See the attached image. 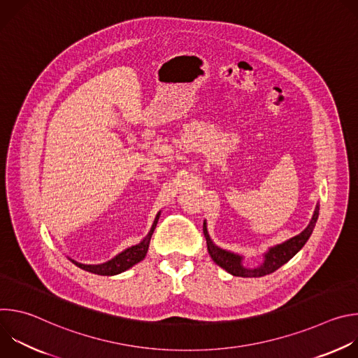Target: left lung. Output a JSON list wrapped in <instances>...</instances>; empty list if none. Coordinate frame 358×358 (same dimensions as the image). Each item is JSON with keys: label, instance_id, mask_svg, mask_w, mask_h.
Masks as SVG:
<instances>
[{"label": "left lung", "instance_id": "left-lung-1", "mask_svg": "<svg viewBox=\"0 0 358 358\" xmlns=\"http://www.w3.org/2000/svg\"><path fill=\"white\" fill-rule=\"evenodd\" d=\"M319 203L316 206L315 214L309 222V225L306 227L304 231H301L299 235L285 241L283 243H279L276 246L269 248V250L265 253V259L262 262V265H259L258 268H245L242 265V257L238 253L225 250L220 246H217L213 239L208 235V229H207V222L203 221V235H206L207 239V246H208V253L210 257L213 258V261L221 266L222 269H225L228 273L234 275V276H241V278H261L269 273H273L275 271H278L282 265H285L286 262H289L294 255L304 246V243L308 242V239L310 238L317 218H319Z\"/></svg>", "mask_w": 358, "mask_h": 358}]
</instances>
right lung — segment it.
<instances>
[{"label":"right lung","mask_w":358,"mask_h":358,"mask_svg":"<svg viewBox=\"0 0 358 358\" xmlns=\"http://www.w3.org/2000/svg\"><path fill=\"white\" fill-rule=\"evenodd\" d=\"M159 218H160V213L157 214V217L155 220V224H152L150 232L147 234V236L140 243L124 249L123 252L116 255L113 259H110L105 264H100V265H85V264H79V262L71 259L72 264H75L78 268H80L86 272H90V273H94V275H101V276H113V275H119V273L130 269L131 266H134L136 264H138L140 261H143L145 258V253H147L148 245H150V239H151L152 232H155V229H156Z\"/></svg>","instance_id":"add662e5"}]
</instances>
